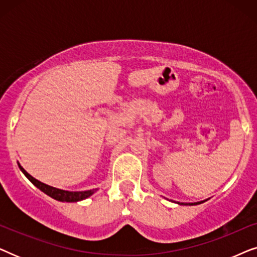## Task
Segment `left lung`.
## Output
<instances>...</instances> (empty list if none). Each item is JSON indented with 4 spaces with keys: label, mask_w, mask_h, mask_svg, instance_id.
Segmentation results:
<instances>
[{
    "label": "left lung",
    "mask_w": 257,
    "mask_h": 257,
    "mask_svg": "<svg viewBox=\"0 0 257 257\" xmlns=\"http://www.w3.org/2000/svg\"><path fill=\"white\" fill-rule=\"evenodd\" d=\"M202 202H205V201H200V202H191V203H184V202H177V203H179V205H189V206H194V205H200V203H202Z\"/></svg>",
    "instance_id": "obj_1"
}]
</instances>
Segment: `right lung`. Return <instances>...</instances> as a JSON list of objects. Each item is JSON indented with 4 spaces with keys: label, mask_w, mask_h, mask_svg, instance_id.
<instances>
[{
    "label": "right lung",
    "mask_w": 257,
    "mask_h": 257,
    "mask_svg": "<svg viewBox=\"0 0 257 257\" xmlns=\"http://www.w3.org/2000/svg\"><path fill=\"white\" fill-rule=\"evenodd\" d=\"M19 167H20V170L23 172V174L26 175V177L29 179V180L33 182V184L36 186L38 189H41V191L43 192V193H45V194L49 195V196H51L52 199L58 200V201H63V202H77V201H80V200H84V199L89 198V196L92 195L93 193L97 191V189H90V191H84V192L63 191V189L51 187V186L45 185V184H43V182L38 181L37 179H35L34 177H31V175L28 173V172L24 170V168L21 166L20 164H19Z\"/></svg>",
    "instance_id": "obj_1"
}]
</instances>
